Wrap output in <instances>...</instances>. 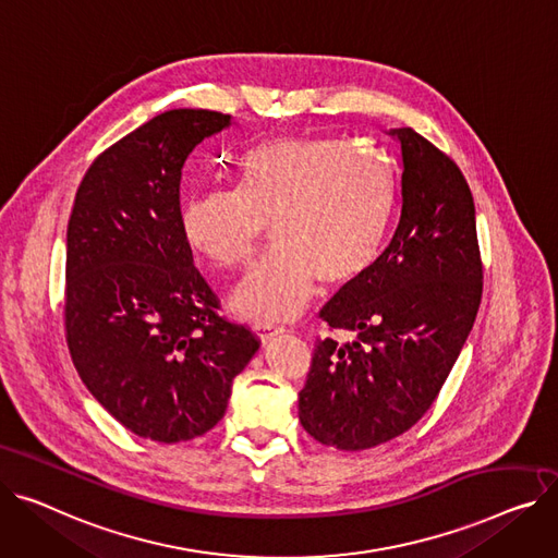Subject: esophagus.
<instances>
[{"label":"esophagus","instance_id":"1","mask_svg":"<svg viewBox=\"0 0 558 558\" xmlns=\"http://www.w3.org/2000/svg\"><path fill=\"white\" fill-rule=\"evenodd\" d=\"M255 333H257V341L263 343V348H265V345H269L276 337H280L282 329H280V327H255Z\"/></svg>","mask_w":558,"mask_h":558}]
</instances>
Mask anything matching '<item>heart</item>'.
Listing matches in <instances>:
<instances>
[{
    "mask_svg": "<svg viewBox=\"0 0 558 558\" xmlns=\"http://www.w3.org/2000/svg\"><path fill=\"white\" fill-rule=\"evenodd\" d=\"M235 193L193 195L181 233L217 267H244L267 229L271 259L251 269L229 295L231 312L274 327L299 318L320 280L343 287L377 255L392 204L384 166L337 138L282 136L238 161Z\"/></svg>",
    "mask_w": 558,
    "mask_h": 558,
    "instance_id": "1",
    "label": "heart"
}]
</instances>
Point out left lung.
<instances>
[{
    "instance_id": "obj_1",
    "label": "left lung",
    "mask_w": 558,
    "mask_h": 558,
    "mask_svg": "<svg viewBox=\"0 0 558 558\" xmlns=\"http://www.w3.org/2000/svg\"><path fill=\"white\" fill-rule=\"evenodd\" d=\"M399 147V215L384 253L320 310L354 341H318L299 395L303 428L363 451L422 420L473 327L482 265L475 206L460 168L413 128Z\"/></svg>"
}]
</instances>
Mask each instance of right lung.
<instances>
[{
  "label": "right lung",
  "mask_w": 558,
  "mask_h": 558,
  "mask_svg": "<svg viewBox=\"0 0 558 558\" xmlns=\"http://www.w3.org/2000/svg\"><path fill=\"white\" fill-rule=\"evenodd\" d=\"M231 114L170 109L87 170L66 229V343L105 411L138 437L177 444L227 413L259 343L217 316L181 233V174Z\"/></svg>",
  "instance_id": "1"
}]
</instances>
